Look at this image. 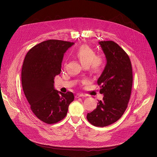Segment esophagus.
Masks as SVG:
<instances>
[{"mask_svg":"<svg viewBox=\"0 0 157 157\" xmlns=\"http://www.w3.org/2000/svg\"><path fill=\"white\" fill-rule=\"evenodd\" d=\"M84 95L83 94H80V93H78L76 94V95L75 96V98H81V97H84Z\"/></svg>","mask_w":157,"mask_h":157,"instance_id":"obj_1","label":"esophagus"}]
</instances>
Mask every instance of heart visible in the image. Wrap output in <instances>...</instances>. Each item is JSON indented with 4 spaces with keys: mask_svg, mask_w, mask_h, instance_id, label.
Instances as JSON below:
<instances>
[{
    "mask_svg": "<svg viewBox=\"0 0 157 157\" xmlns=\"http://www.w3.org/2000/svg\"><path fill=\"white\" fill-rule=\"evenodd\" d=\"M74 56L79 59L81 64L84 67H89L91 65L93 69L98 70L102 65V58L96 56L93 49L86 44H83L79 47Z\"/></svg>",
    "mask_w": 157,
    "mask_h": 157,
    "instance_id": "heart-1",
    "label": "heart"
}]
</instances>
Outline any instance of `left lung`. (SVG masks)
Wrapping results in <instances>:
<instances>
[{
	"instance_id": "8db88e82",
	"label": "left lung",
	"mask_w": 157,
	"mask_h": 157,
	"mask_svg": "<svg viewBox=\"0 0 157 157\" xmlns=\"http://www.w3.org/2000/svg\"><path fill=\"white\" fill-rule=\"evenodd\" d=\"M105 56L106 64L98 80L102 101L87 119L96 127H105L117 121L128 103L133 82L132 64L128 55L113 41L99 42Z\"/></svg>"
}]
</instances>
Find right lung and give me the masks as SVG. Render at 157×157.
Wrapping results in <instances>:
<instances>
[{
	"instance_id": "1",
	"label": "right lung",
	"mask_w": 157,
	"mask_h": 157,
	"mask_svg": "<svg viewBox=\"0 0 157 157\" xmlns=\"http://www.w3.org/2000/svg\"><path fill=\"white\" fill-rule=\"evenodd\" d=\"M74 43L58 40L44 41L27 53L21 69L24 93L33 114L48 124L63 119L75 97L54 87V79L61 73L64 53Z\"/></svg>"
}]
</instances>
